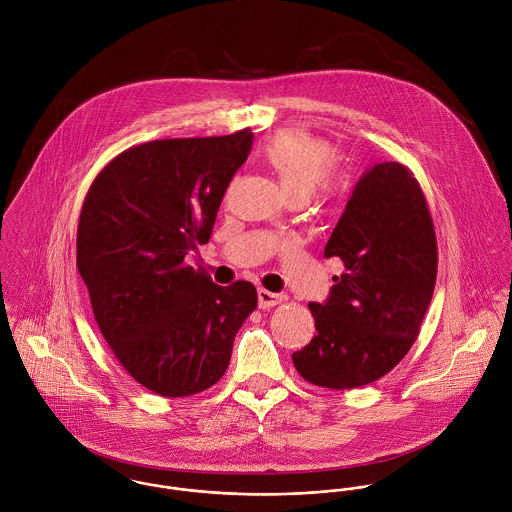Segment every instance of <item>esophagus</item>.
Returning a JSON list of instances; mask_svg holds the SVG:
<instances>
[{"mask_svg": "<svg viewBox=\"0 0 512 512\" xmlns=\"http://www.w3.org/2000/svg\"><path fill=\"white\" fill-rule=\"evenodd\" d=\"M284 299H286V297H284L282 293L268 292V290H264V288L258 290V305H260L262 309H270V307L282 303Z\"/></svg>", "mask_w": 512, "mask_h": 512, "instance_id": "1", "label": "esophagus"}]
</instances>
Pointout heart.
<instances>
[{
    "label": "heart",
    "instance_id": "1",
    "mask_svg": "<svg viewBox=\"0 0 512 512\" xmlns=\"http://www.w3.org/2000/svg\"><path fill=\"white\" fill-rule=\"evenodd\" d=\"M262 159L292 201H305L317 187L325 193L337 189V177L329 169L335 159L333 147L317 136L301 130L278 132L262 147Z\"/></svg>",
    "mask_w": 512,
    "mask_h": 512
}]
</instances>
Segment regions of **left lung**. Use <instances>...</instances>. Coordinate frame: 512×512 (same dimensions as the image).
Masks as SVG:
<instances>
[{
	"mask_svg": "<svg viewBox=\"0 0 512 512\" xmlns=\"http://www.w3.org/2000/svg\"><path fill=\"white\" fill-rule=\"evenodd\" d=\"M345 272L325 303H309L315 337L293 353L311 384L349 390L370 384L412 349L438 276V242L424 191L396 161L359 179L325 246Z\"/></svg>",
	"mask_w": 512,
	"mask_h": 512,
	"instance_id": "left-lung-1",
	"label": "left lung"
}]
</instances>
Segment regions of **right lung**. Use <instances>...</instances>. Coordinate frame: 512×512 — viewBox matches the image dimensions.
Masks as SVG:
<instances>
[{"instance_id":"right-lung-1","label":"right lung","mask_w":512,"mask_h":512,"mask_svg":"<svg viewBox=\"0 0 512 512\" xmlns=\"http://www.w3.org/2000/svg\"><path fill=\"white\" fill-rule=\"evenodd\" d=\"M252 132L155 140L116 155L92 181L78 219L76 268L98 329L144 388L181 398L224 374L258 305L250 282L217 286L185 264L207 244Z\"/></svg>"}]
</instances>
